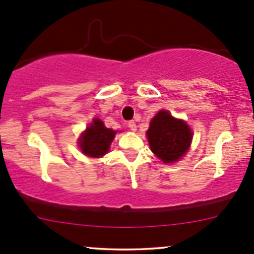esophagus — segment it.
<instances>
[{"label":"esophagus","mask_w":254,"mask_h":254,"mask_svg":"<svg viewBox=\"0 0 254 254\" xmlns=\"http://www.w3.org/2000/svg\"><path fill=\"white\" fill-rule=\"evenodd\" d=\"M127 127H129V129L131 130V131H136V129H137V127H136V123L133 121H130L129 123H127Z\"/></svg>","instance_id":"esophagus-1"}]
</instances>
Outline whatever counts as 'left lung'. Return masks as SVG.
Returning a JSON list of instances; mask_svg holds the SVG:
<instances>
[{
  "label": "left lung",
  "mask_w": 254,
  "mask_h": 254,
  "mask_svg": "<svg viewBox=\"0 0 254 254\" xmlns=\"http://www.w3.org/2000/svg\"><path fill=\"white\" fill-rule=\"evenodd\" d=\"M150 150L164 164H174L185 155L192 142V131L185 121L161 110L151 119L147 131Z\"/></svg>",
  "instance_id": "1"
}]
</instances>
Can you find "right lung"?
Instances as JSON below:
<instances>
[{"label":"right lung","instance_id":"right-lung-1","mask_svg":"<svg viewBox=\"0 0 254 254\" xmlns=\"http://www.w3.org/2000/svg\"><path fill=\"white\" fill-rule=\"evenodd\" d=\"M117 131L107 129L99 118H94L78 138V147L84 155L101 157L109 153Z\"/></svg>","mask_w":254,"mask_h":254}]
</instances>
